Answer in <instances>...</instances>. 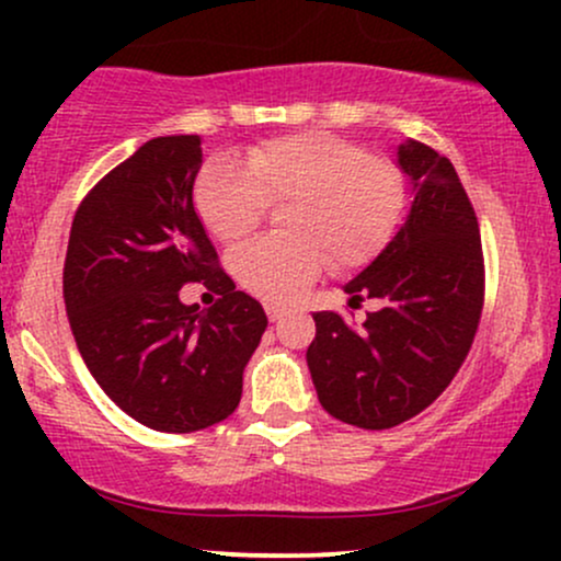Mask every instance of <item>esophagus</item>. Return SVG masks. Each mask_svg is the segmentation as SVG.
<instances>
[{
	"label": "esophagus",
	"mask_w": 561,
	"mask_h": 561,
	"mask_svg": "<svg viewBox=\"0 0 561 561\" xmlns=\"http://www.w3.org/2000/svg\"><path fill=\"white\" fill-rule=\"evenodd\" d=\"M287 313L285 306H276V302H266V317L268 321H279Z\"/></svg>",
	"instance_id": "esophagus-1"
}]
</instances>
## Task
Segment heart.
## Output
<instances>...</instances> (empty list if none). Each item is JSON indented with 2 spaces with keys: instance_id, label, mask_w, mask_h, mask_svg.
<instances>
[{
  "instance_id": "1",
  "label": "heart",
  "mask_w": 561,
  "mask_h": 561,
  "mask_svg": "<svg viewBox=\"0 0 561 561\" xmlns=\"http://www.w3.org/2000/svg\"><path fill=\"white\" fill-rule=\"evenodd\" d=\"M403 176L390 158L327 131L259 141L240 158H214L195 182L199 221L221 242L261 224L282 205L285 234L261 237L231 253V272L248 293L285 302L330 263L347 272L371 261L396 231Z\"/></svg>"
}]
</instances>
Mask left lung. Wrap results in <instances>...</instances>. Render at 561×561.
<instances>
[{"label":"left lung","mask_w":561,"mask_h":561,"mask_svg":"<svg viewBox=\"0 0 561 561\" xmlns=\"http://www.w3.org/2000/svg\"><path fill=\"white\" fill-rule=\"evenodd\" d=\"M411 182L409 216L388 248L345 285L353 300H382L362 327L313 313L308 345L319 403L364 430L396 427L448 388L465 364L485 298L480 227L459 173L422 141L398 147Z\"/></svg>","instance_id":"left-lung-1"}]
</instances>
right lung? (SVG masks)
Listing matches in <instances>:
<instances>
[{"mask_svg":"<svg viewBox=\"0 0 561 561\" xmlns=\"http://www.w3.org/2000/svg\"><path fill=\"white\" fill-rule=\"evenodd\" d=\"M199 165L197 134L145 141L81 199L62 268L83 364L118 409L158 433L227 420L268 324L218 266L192 203ZM190 280L222 295L208 314L178 300Z\"/></svg>","mask_w":561,"mask_h":561,"instance_id":"right-lung-1","label":"right lung"}]
</instances>
